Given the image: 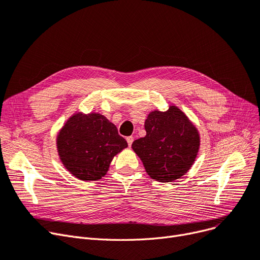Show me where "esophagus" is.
<instances>
[{
  "label": "esophagus",
  "mask_w": 260,
  "mask_h": 260,
  "mask_svg": "<svg viewBox=\"0 0 260 260\" xmlns=\"http://www.w3.org/2000/svg\"><path fill=\"white\" fill-rule=\"evenodd\" d=\"M126 141H127V145H128V147H132V145H133V141H134V137H132V136L127 137V138H126Z\"/></svg>",
  "instance_id": "esophagus-1"
}]
</instances>
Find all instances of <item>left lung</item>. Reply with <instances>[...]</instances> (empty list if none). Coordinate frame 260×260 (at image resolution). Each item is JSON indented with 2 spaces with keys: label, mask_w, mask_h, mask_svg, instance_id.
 <instances>
[{
  "label": "left lung",
  "mask_w": 260,
  "mask_h": 260,
  "mask_svg": "<svg viewBox=\"0 0 260 260\" xmlns=\"http://www.w3.org/2000/svg\"><path fill=\"white\" fill-rule=\"evenodd\" d=\"M147 135L133 142L148 175L155 181L171 182L185 175L199 149V134L176 106L155 110L145 122Z\"/></svg>",
  "instance_id": "8db88e82"
}]
</instances>
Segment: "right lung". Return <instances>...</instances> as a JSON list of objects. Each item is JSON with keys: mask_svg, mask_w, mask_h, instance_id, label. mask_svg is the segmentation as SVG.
<instances>
[{"mask_svg": "<svg viewBox=\"0 0 260 260\" xmlns=\"http://www.w3.org/2000/svg\"><path fill=\"white\" fill-rule=\"evenodd\" d=\"M126 147L115 125L99 113L74 114L57 136V151L64 166L83 181L104 177L113 156Z\"/></svg>", "mask_w": 260, "mask_h": 260, "instance_id": "1", "label": "right lung"}]
</instances>
